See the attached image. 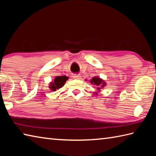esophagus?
<instances>
[{"mask_svg": "<svg viewBox=\"0 0 156 156\" xmlns=\"http://www.w3.org/2000/svg\"><path fill=\"white\" fill-rule=\"evenodd\" d=\"M73 77H74V79H76V80H80V79H81V76H80V75H74V76H73Z\"/></svg>", "mask_w": 156, "mask_h": 156, "instance_id": "obj_1", "label": "esophagus"}]
</instances>
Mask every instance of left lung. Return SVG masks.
I'll list each match as a JSON object with an SVG mask.
<instances>
[{
	"instance_id": "left-lung-1",
	"label": "left lung",
	"mask_w": 156,
	"mask_h": 156,
	"mask_svg": "<svg viewBox=\"0 0 156 156\" xmlns=\"http://www.w3.org/2000/svg\"><path fill=\"white\" fill-rule=\"evenodd\" d=\"M89 82H90L91 84L96 87V90H97V91L94 92V94H98L97 93L100 92L101 89H102V88H104L107 85L105 80H103L102 78H99V76H94V77L92 78V79L89 80Z\"/></svg>"
}]
</instances>
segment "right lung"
<instances>
[{"label": "right lung", "instance_id": "add662e5", "mask_svg": "<svg viewBox=\"0 0 156 156\" xmlns=\"http://www.w3.org/2000/svg\"><path fill=\"white\" fill-rule=\"evenodd\" d=\"M69 79L68 77L66 76H56L53 81H51L49 84V87L51 90L55 91L59 88H62L64 86L66 82Z\"/></svg>", "mask_w": 156, "mask_h": 156}]
</instances>
